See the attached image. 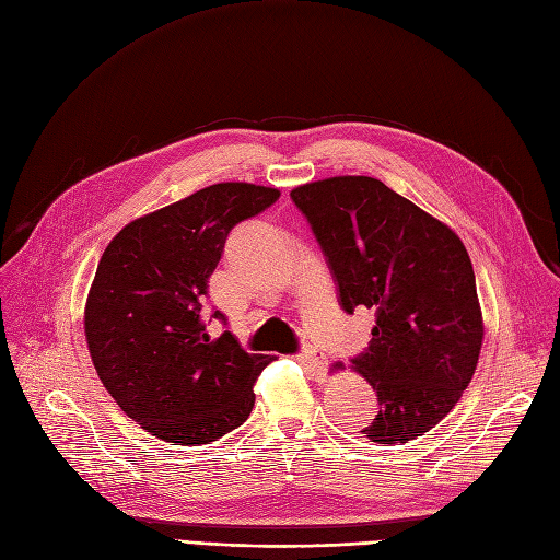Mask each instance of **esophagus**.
<instances>
[{
  "label": "esophagus",
  "instance_id": "1",
  "mask_svg": "<svg viewBox=\"0 0 560 560\" xmlns=\"http://www.w3.org/2000/svg\"><path fill=\"white\" fill-rule=\"evenodd\" d=\"M299 360L306 364L315 376H322L325 374V369H327V354L322 352L319 348H315V346H303V350L299 352Z\"/></svg>",
  "mask_w": 560,
  "mask_h": 560
}]
</instances>
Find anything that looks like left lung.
<instances>
[{
    "label": "left lung",
    "mask_w": 560,
    "mask_h": 560,
    "mask_svg": "<svg viewBox=\"0 0 560 560\" xmlns=\"http://www.w3.org/2000/svg\"><path fill=\"white\" fill-rule=\"evenodd\" d=\"M290 196L325 254L341 308L376 313L369 348L352 358L378 397L362 434L376 444L422 436L463 397L483 341L463 241L374 177H329Z\"/></svg>",
    "instance_id": "8db88e82"
}]
</instances>
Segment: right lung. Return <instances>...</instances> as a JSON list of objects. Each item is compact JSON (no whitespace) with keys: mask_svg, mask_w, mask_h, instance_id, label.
Listing matches in <instances>:
<instances>
[{"mask_svg":"<svg viewBox=\"0 0 560 560\" xmlns=\"http://www.w3.org/2000/svg\"><path fill=\"white\" fill-rule=\"evenodd\" d=\"M278 198L245 182L206 186L124 226L97 264L83 317L91 360L121 411L163 442H217L252 413L273 358L231 331L212 338L202 306L229 233Z\"/></svg>","mask_w":560,"mask_h":560,"instance_id":"obj_1","label":"right lung"}]
</instances>
